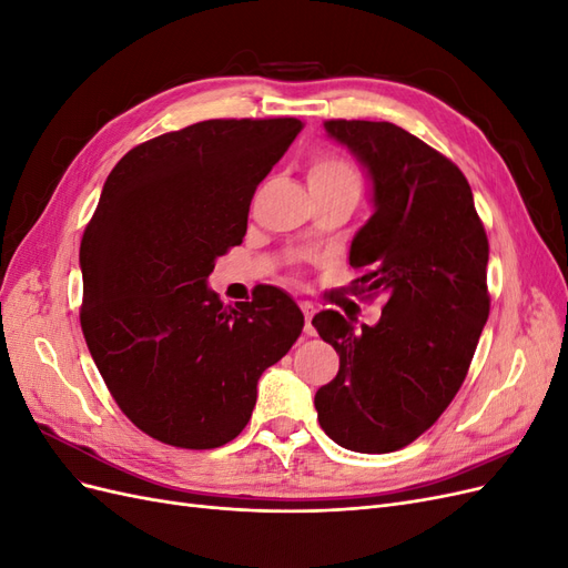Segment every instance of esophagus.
<instances>
[{"label":"esophagus","instance_id":"34e87169","mask_svg":"<svg viewBox=\"0 0 568 568\" xmlns=\"http://www.w3.org/2000/svg\"><path fill=\"white\" fill-rule=\"evenodd\" d=\"M301 311H303V315H305V334H315V326H313V315H315V311H313V305L311 303H303L301 305Z\"/></svg>","mask_w":568,"mask_h":568}]
</instances>
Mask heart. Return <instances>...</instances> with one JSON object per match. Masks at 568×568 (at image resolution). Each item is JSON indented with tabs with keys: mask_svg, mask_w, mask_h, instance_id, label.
I'll use <instances>...</instances> for the list:
<instances>
[{
	"mask_svg": "<svg viewBox=\"0 0 568 568\" xmlns=\"http://www.w3.org/2000/svg\"><path fill=\"white\" fill-rule=\"evenodd\" d=\"M311 189H353L359 192L357 168L336 151H320L307 170Z\"/></svg>",
	"mask_w": 568,
	"mask_h": 568,
	"instance_id": "b5f03b06",
	"label": "heart"
}]
</instances>
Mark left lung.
I'll return each mask as SVG.
<instances>
[{
    "label": "left lung",
    "mask_w": 568,
    "mask_h": 568,
    "mask_svg": "<svg viewBox=\"0 0 568 568\" xmlns=\"http://www.w3.org/2000/svg\"><path fill=\"white\" fill-rule=\"evenodd\" d=\"M367 168L374 215L351 244L355 296H384L382 320L355 329L336 311L313 317L338 353L315 393L341 448L382 455L417 440L453 403L490 313L488 236L462 170L393 123L324 120Z\"/></svg>",
    "instance_id": "1"
}]
</instances>
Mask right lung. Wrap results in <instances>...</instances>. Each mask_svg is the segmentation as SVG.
Returning <instances> with one entry per match:
<instances>
[{
	"label": "right lung",
	"instance_id": "add662e5",
	"mask_svg": "<svg viewBox=\"0 0 568 568\" xmlns=\"http://www.w3.org/2000/svg\"><path fill=\"white\" fill-rule=\"evenodd\" d=\"M301 130L298 118H215L153 136L118 161L84 227V341L123 415L165 445L234 440L261 374L303 332L301 307L277 286L239 307L205 286Z\"/></svg>",
	"mask_w": 568,
	"mask_h": 568
}]
</instances>
